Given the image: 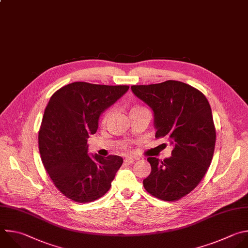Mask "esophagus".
Masks as SVG:
<instances>
[{
    "instance_id": "34e87169",
    "label": "esophagus",
    "mask_w": 248,
    "mask_h": 248,
    "mask_svg": "<svg viewBox=\"0 0 248 248\" xmlns=\"http://www.w3.org/2000/svg\"><path fill=\"white\" fill-rule=\"evenodd\" d=\"M134 161H135V159H134L133 157H130V156L125 157V158H124V163H126V164H131V163H133Z\"/></svg>"
}]
</instances>
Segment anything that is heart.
<instances>
[{
    "label": "heart",
    "instance_id": "heart-1",
    "mask_svg": "<svg viewBox=\"0 0 248 248\" xmlns=\"http://www.w3.org/2000/svg\"><path fill=\"white\" fill-rule=\"evenodd\" d=\"M137 108H141V107H134V108H132L131 110H134V109H137ZM109 115H110V112H108V113H106V114L104 115V117H103V119H102V124H105V123H106V121H107Z\"/></svg>",
    "mask_w": 248,
    "mask_h": 248
}]
</instances>
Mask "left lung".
Returning <instances> with one entry per match:
<instances>
[{
	"instance_id": "left-lung-1",
	"label": "left lung",
	"mask_w": 248,
	"mask_h": 248,
	"mask_svg": "<svg viewBox=\"0 0 248 248\" xmlns=\"http://www.w3.org/2000/svg\"><path fill=\"white\" fill-rule=\"evenodd\" d=\"M131 91L153 110L155 137L173 146L170 157L147 158L152 170L144 188L159 200L177 201L199 185L211 163L216 132L210 105L200 91L178 80Z\"/></svg>"
}]
</instances>
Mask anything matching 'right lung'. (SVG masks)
I'll use <instances>...</instances> for the list:
<instances>
[{
	"mask_svg": "<svg viewBox=\"0 0 248 248\" xmlns=\"http://www.w3.org/2000/svg\"><path fill=\"white\" fill-rule=\"evenodd\" d=\"M128 89L76 81L50 97L39 131V150L47 174L68 199L90 202L109 191L124 159L91 156L88 139L96 132L101 114Z\"/></svg>",
	"mask_w": 248,
	"mask_h": 248,
	"instance_id": "add662e5",
	"label": "right lung"
}]
</instances>
